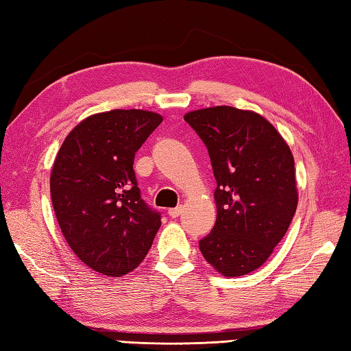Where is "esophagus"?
<instances>
[{"mask_svg": "<svg viewBox=\"0 0 351 351\" xmlns=\"http://www.w3.org/2000/svg\"><path fill=\"white\" fill-rule=\"evenodd\" d=\"M168 214H169V217H173V218H177L178 215L182 214V206H177V208H173V209H169L168 210Z\"/></svg>", "mask_w": 351, "mask_h": 351, "instance_id": "esophagus-1", "label": "esophagus"}]
</instances>
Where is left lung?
Returning <instances> with one entry per match:
<instances>
[{
	"label": "left lung",
	"mask_w": 351,
	"mask_h": 351,
	"mask_svg": "<svg viewBox=\"0 0 351 351\" xmlns=\"http://www.w3.org/2000/svg\"><path fill=\"white\" fill-rule=\"evenodd\" d=\"M184 121L206 145L217 180L215 226L198 246L218 274L247 275L272 255L298 206L292 151L250 110L218 105Z\"/></svg>",
	"instance_id": "left-lung-1"
}]
</instances>
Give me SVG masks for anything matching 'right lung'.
Wrapping results in <instances>:
<instances>
[{"mask_svg": "<svg viewBox=\"0 0 351 351\" xmlns=\"http://www.w3.org/2000/svg\"><path fill=\"white\" fill-rule=\"evenodd\" d=\"M162 121L147 110L91 114L58 151L50 174L53 209L69 246L95 272L134 270L160 228V214L141 198L133 163Z\"/></svg>", "mask_w": 351, "mask_h": 351, "instance_id": "1", "label": "right lung"}]
</instances>
